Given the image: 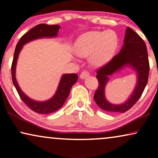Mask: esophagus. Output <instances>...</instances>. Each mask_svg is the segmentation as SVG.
Returning <instances> with one entry per match:
<instances>
[{"label": "esophagus", "mask_w": 158, "mask_h": 158, "mask_svg": "<svg viewBox=\"0 0 158 158\" xmlns=\"http://www.w3.org/2000/svg\"><path fill=\"white\" fill-rule=\"evenodd\" d=\"M88 76H89V73L86 70H83V72L81 73V74L80 75V77H81V79H85Z\"/></svg>", "instance_id": "esophagus-1"}]
</instances>
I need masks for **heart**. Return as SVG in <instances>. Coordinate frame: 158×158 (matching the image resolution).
Returning a JSON list of instances; mask_svg holds the SVG:
<instances>
[{"mask_svg": "<svg viewBox=\"0 0 158 158\" xmlns=\"http://www.w3.org/2000/svg\"><path fill=\"white\" fill-rule=\"evenodd\" d=\"M118 44V36L114 31H91L84 33L77 39L75 50L80 57H89L92 66L100 68L111 61Z\"/></svg>", "mask_w": 158, "mask_h": 158, "instance_id": "heart-1", "label": "heart"}]
</instances>
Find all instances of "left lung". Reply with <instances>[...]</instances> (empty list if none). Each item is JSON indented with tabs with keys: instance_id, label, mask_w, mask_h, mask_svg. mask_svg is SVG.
I'll return each instance as SVG.
<instances>
[{
	"instance_id": "8db88e82",
	"label": "left lung",
	"mask_w": 158,
	"mask_h": 158,
	"mask_svg": "<svg viewBox=\"0 0 158 158\" xmlns=\"http://www.w3.org/2000/svg\"><path fill=\"white\" fill-rule=\"evenodd\" d=\"M130 66L137 73V83L130 98L122 105H113L105 96V87L109 75L120 71L125 66ZM150 65L146 44L143 40L131 28L127 27L124 45L119 53L109 62L97 71L98 88L94 94V100L101 109L109 112L124 113L139 100L148 83Z\"/></svg>"
}]
</instances>
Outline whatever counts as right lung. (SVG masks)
Masks as SVG:
<instances>
[{"label":"right lung","instance_id":"obj_1","mask_svg":"<svg viewBox=\"0 0 158 158\" xmlns=\"http://www.w3.org/2000/svg\"><path fill=\"white\" fill-rule=\"evenodd\" d=\"M60 29V27L59 25H47L44 23H41V24L36 26L21 36L19 42L17 43L16 49H15L14 60H13L11 65L13 83H14L21 100L29 109L38 114H51L60 109L65 102L66 99L70 94L71 88L76 83L78 77L75 73L62 75L55 94L47 101H37L28 97L21 90L17 83L16 78L17 60H18L19 55L22 49L23 45L31 42V41L37 40V39L56 37L57 36Z\"/></svg>","mask_w":158,"mask_h":158}]
</instances>
